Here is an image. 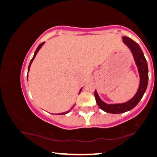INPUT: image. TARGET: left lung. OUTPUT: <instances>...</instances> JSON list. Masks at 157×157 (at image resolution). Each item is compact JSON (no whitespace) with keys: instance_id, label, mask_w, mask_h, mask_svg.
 <instances>
[{"instance_id":"8db88e82","label":"left lung","mask_w":157,"mask_h":157,"mask_svg":"<svg viewBox=\"0 0 157 157\" xmlns=\"http://www.w3.org/2000/svg\"><path fill=\"white\" fill-rule=\"evenodd\" d=\"M123 42L131 49L132 53H133L134 59H135L136 65L138 66L139 72H140V85L137 92L133 98L126 103L115 104V105H107V104L103 102L99 98L98 92L95 90L94 96H95L98 105L100 107V109L107 112V113L120 114L133 109L134 107L137 105L141 99L142 98L148 85L149 71H148L147 62L146 60L142 49L136 42H134L133 40L129 38V37H123Z\"/></svg>"}]
</instances>
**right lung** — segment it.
Returning a JSON list of instances; mask_svg holds the SVG:
<instances>
[{
    "label": "right lung",
    "instance_id": "right-lung-1",
    "mask_svg": "<svg viewBox=\"0 0 157 157\" xmlns=\"http://www.w3.org/2000/svg\"><path fill=\"white\" fill-rule=\"evenodd\" d=\"M44 43H42L41 44H40V45L38 46V47H37V48L36 49V50H35V54H34V56H33V57L32 58V59L31 60H30V65H29V67H28V72H29V69H30V65H31V63H32V62L33 61V59H34V58H35V56H36L37 55V52L39 51V50L40 49V48H42V46H43V45H44ZM70 112V111H69ZM63 112V113H60V114H67V113H68V112Z\"/></svg>",
    "mask_w": 157,
    "mask_h": 157
}]
</instances>
